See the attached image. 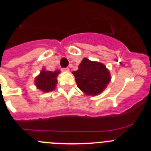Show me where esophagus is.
I'll return each mask as SVG.
<instances>
[{
    "instance_id": "1",
    "label": "esophagus",
    "mask_w": 151,
    "mask_h": 151,
    "mask_svg": "<svg viewBox=\"0 0 151 151\" xmlns=\"http://www.w3.org/2000/svg\"><path fill=\"white\" fill-rule=\"evenodd\" d=\"M62 71L63 72H69V69L68 67L66 68H63L62 69Z\"/></svg>"
}]
</instances>
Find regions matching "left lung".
Returning a JSON list of instances; mask_svg holds the SVG:
<instances>
[{
    "label": "left lung",
    "mask_w": 151,
    "mask_h": 151,
    "mask_svg": "<svg viewBox=\"0 0 151 151\" xmlns=\"http://www.w3.org/2000/svg\"><path fill=\"white\" fill-rule=\"evenodd\" d=\"M77 86L87 95L100 94L111 79L110 71L103 63L84 58L78 69L73 71Z\"/></svg>",
    "instance_id": "1"
}]
</instances>
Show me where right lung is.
<instances>
[{
  "label": "right lung",
  "mask_w": 151,
  "mask_h": 151,
  "mask_svg": "<svg viewBox=\"0 0 151 151\" xmlns=\"http://www.w3.org/2000/svg\"><path fill=\"white\" fill-rule=\"evenodd\" d=\"M60 73V70L51 72L46 71L45 69H42L35 80V84L37 88L43 92L54 91L57 83V76Z\"/></svg>",
  "instance_id": "right-lung-1"
}]
</instances>
